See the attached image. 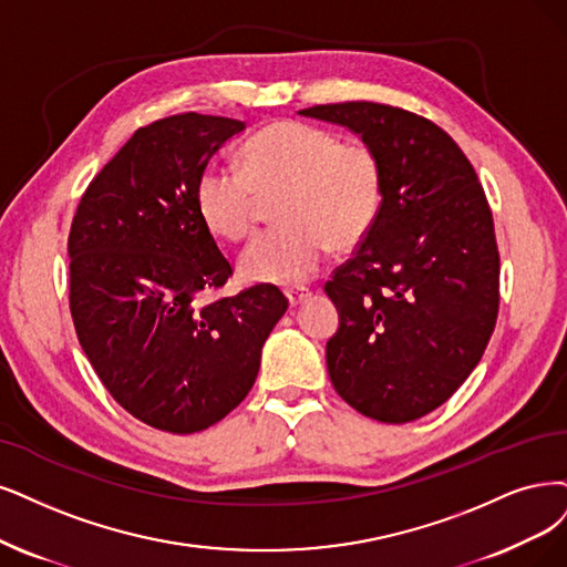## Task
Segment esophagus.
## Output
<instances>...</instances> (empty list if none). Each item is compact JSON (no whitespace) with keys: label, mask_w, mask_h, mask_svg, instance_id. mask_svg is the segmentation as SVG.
Returning a JSON list of instances; mask_svg holds the SVG:
<instances>
[{"label":"esophagus","mask_w":567,"mask_h":567,"mask_svg":"<svg viewBox=\"0 0 567 567\" xmlns=\"http://www.w3.org/2000/svg\"><path fill=\"white\" fill-rule=\"evenodd\" d=\"M308 299H310V291H308V289H289V291H287V301H289L291 308L301 306V303L308 301Z\"/></svg>","instance_id":"34e87169"}]
</instances>
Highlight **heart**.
<instances>
[{"instance_id":"heart-1","label":"heart","mask_w":567,"mask_h":567,"mask_svg":"<svg viewBox=\"0 0 567 567\" xmlns=\"http://www.w3.org/2000/svg\"><path fill=\"white\" fill-rule=\"evenodd\" d=\"M278 194L282 226L243 249L238 272L247 282L297 287L316 276L331 245L352 249L371 234L383 209V163L367 142L282 118L243 146V171L207 163L194 198L203 224L238 243L257 224L259 196Z\"/></svg>"}]
</instances>
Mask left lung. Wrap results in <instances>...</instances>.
I'll return each mask as SVG.
<instances>
[{"mask_svg": "<svg viewBox=\"0 0 567 567\" xmlns=\"http://www.w3.org/2000/svg\"><path fill=\"white\" fill-rule=\"evenodd\" d=\"M299 114L346 125L381 156V217L324 285L339 310L331 385L381 423H411L467 381L497 320L499 255L472 163L436 123L379 102Z\"/></svg>", "mask_w": 567, "mask_h": 567, "instance_id": "obj_1", "label": "left lung"}]
</instances>
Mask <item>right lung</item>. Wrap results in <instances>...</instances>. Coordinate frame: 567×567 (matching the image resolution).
I'll use <instances>...</instances> for the list:
<instances>
[{
    "mask_svg": "<svg viewBox=\"0 0 567 567\" xmlns=\"http://www.w3.org/2000/svg\"><path fill=\"white\" fill-rule=\"evenodd\" d=\"M243 131V121L196 112L144 125L89 184L72 219L79 343L114 400L163 432L194 434L234 411L287 310L272 285L198 303L234 268L198 215L196 179Z\"/></svg>",
    "mask_w": 567,
    "mask_h": 567,
    "instance_id": "1",
    "label": "right lung"
}]
</instances>
